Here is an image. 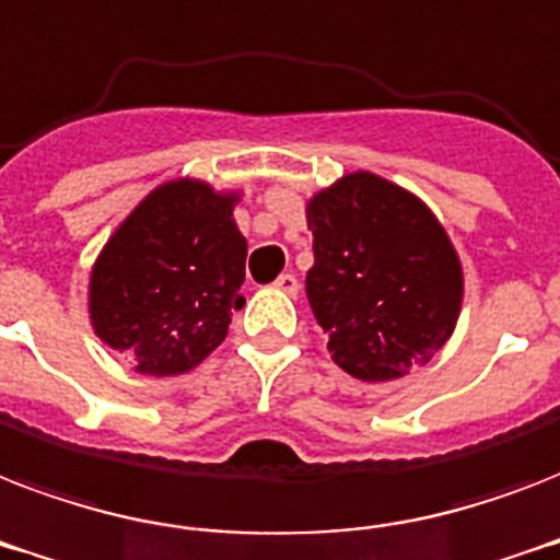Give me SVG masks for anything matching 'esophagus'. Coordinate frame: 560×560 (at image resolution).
<instances>
[{"label": "esophagus", "instance_id": "obj_1", "mask_svg": "<svg viewBox=\"0 0 560 560\" xmlns=\"http://www.w3.org/2000/svg\"><path fill=\"white\" fill-rule=\"evenodd\" d=\"M272 288L281 290V293H288V296H296L299 281H296V276H293V272H281L279 279L272 281Z\"/></svg>", "mask_w": 560, "mask_h": 560}]
</instances>
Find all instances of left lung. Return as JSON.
<instances>
[{
  "instance_id": "1",
  "label": "left lung",
  "mask_w": 560,
  "mask_h": 560,
  "mask_svg": "<svg viewBox=\"0 0 560 560\" xmlns=\"http://www.w3.org/2000/svg\"><path fill=\"white\" fill-rule=\"evenodd\" d=\"M305 293L334 363L381 383L424 366L453 334L462 264L433 211L366 171L307 202Z\"/></svg>"
}]
</instances>
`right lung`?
Instances as JSON below:
<instances>
[{"label": "right lung", "mask_w": 560, "mask_h": 560, "mask_svg": "<svg viewBox=\"0 0 560 560\" xmlns=\"http://www.w3.org/2000/svg\"><path fill=\"white\" fill-rule=\"evenodd\" d=\"M235 200L200 179H174L148 194L101 249L90 279L92 328L136 372H188L244 307L246 237L232 220Z\"/></svg>", "instance_id": "right-lung-1"}]
</instances>
